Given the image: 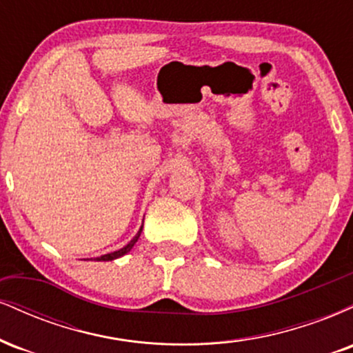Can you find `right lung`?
Masks as SVG:
<instances>
[{"label": "right lung", "mask_w": 353, "mask_h": 353, "mask_svg": "<svg viewBox=\"0 0 353 353\" xmlns=\"http://www.w3.org/2000/svg\"><path fill=\"white\" fill-rule=\"evenodd\" d=\"M141 230H143V228L139 229V232L136 234L134 236V239H132L131 242H129L128 245H124L123 249H119V250H116V252H111V254H106V255H101V257H98V261H114V259H117V257H121V255H124V254H128L129 250L132 249V245L136 244L137 242V239H139V236H141Z\"/></svg>", "instance_id": "obj_1"}]
</instances>
